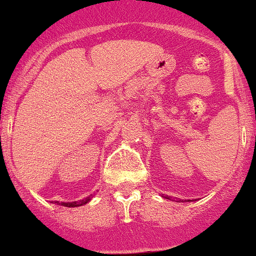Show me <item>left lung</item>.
Instances as JSON below:
<instances>
[{"label": "left lung", "instance_id": "8db88e82", "mask_svg": "<svg viewBox=\"0 0 256 256\" xmlns=\"http://www.w3.org/2000/svg\"><path fill=\"white\" fill-rule=\"evenodd\" d=\"M188 202H189V200H188Z\"/></svg>", "mask_w": 256, "mask_h": 256}]
</instances>
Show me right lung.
Returning a JSON list of instances; mask_svg holds the SVG:
<instances>
[{"instance_id":"1","label":"right lung","mask_w":256,"mask_h":256,"mask_svg":"<svg viewBox=\"0 0 256 256\" xmlns=\"http://www.w3.org/2000/svg\"><path fill=\"white\" fill-rule=\"evenodd\" d=\"M90 199H92V196H87V198L82 199V200H78V202H67V203H64V202H56V203L58 204V206H68V208H76V206H84V204H87L88 202H90Z\"/></svg>"}]
</instances>
